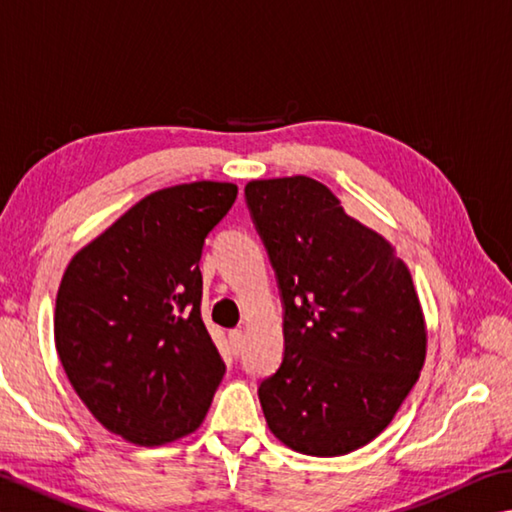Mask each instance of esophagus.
Instances as JSON below:
<instances>
[{
    "label": "esophagus",
    "mask_w": 512,
    "mask_h": 512,
    "mask_svg": "<svg viewBox=\"0 0 512 512\" xmlns=\"http://www.w3.org/2000/svg\"><path fill=\"white\" fill-rule=\"evenodd\" d=\"M228 338H230V345H232V349H235V351H239L241 345H244V331H241V329H232L228 333Z\"/></svg>",
    "instance_id": "34e87169"
}]
</instances>
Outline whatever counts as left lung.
<instances>
[{"label":"left lung","instance_id":"left-lung-1","mask_svg":"<svg viewBox=\"0 0 512 512\" xmlns=\"http://www.w3.org/2000/svg\"><path fill=\"white\" fill-rule=\"evenodd\" d=\"M246 201L284 300V360L259 385L266 425L295 452L342 457L392 423L421 376L412 273L311 176L248 181Z\"/></svg>","mask_w":512,"mask_h":512}]
</instances>
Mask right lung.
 <instances>
[{
  "label": "right lung",
  "instance_id": "1",
  "mask_svg": "<svg viewBox=\"0 0 512 512\" xmlns=\"http://www.w3.org/2000/svg\"><path fill=\"white\" fill-rule=\"evenodd\" d=\"M235 183L147 194L71 257L55 300V349L96 421L165 445L206 418L226 365L201 320V250Z\"/></svg>",
  "mask_w": 512,
  "mask_h": 512
}]
</instances>
